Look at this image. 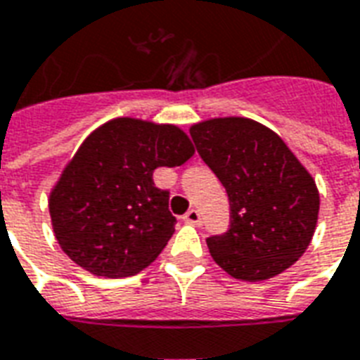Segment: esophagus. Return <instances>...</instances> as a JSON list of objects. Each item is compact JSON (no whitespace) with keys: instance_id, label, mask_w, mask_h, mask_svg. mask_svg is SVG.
I'll return each mask as SVG.
<instances>
[{"instance_id":"esophagus-1","label":"esophagus","mask_w":360,"mask_h":360,"mask_svg":"<svg viewBox=\"0 0 360 360\" xmlns=\"http://www.w3.org/2000/svg\"><path fill=\"white\" fill-rule=\"evenodd\" d=\"M183 221L188 224H200L202 223V217H200V211L198 210H188L183 217Z\"/></svg>"}]
</instances>
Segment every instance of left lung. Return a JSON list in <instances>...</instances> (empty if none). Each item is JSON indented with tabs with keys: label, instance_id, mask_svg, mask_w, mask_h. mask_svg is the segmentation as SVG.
Masks as SVG:
<instances>
[{
	"label": "left lung",
	"instance_id": "1",
	"mask_svg": "<svg viewBox=\"0 0 360 360\" xmlns=\"http://www.w3.org/2000/svg\"><path fill=\"white\" fill-rule=\"evenodd\" d=\"M191 136L230 202V229L207 238L213 260L241 281H264L295 264L319 215L308 169L276 131L245 117L204 120Z\"/></svg>",
	"mask_w": 360,
	"mask_h": 360
}]
</instances>
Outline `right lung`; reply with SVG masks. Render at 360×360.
Returning <instances> with one entry per match:
<instances>
[{"mask_svg": "<svg viewBox=\"0 0 360 360\" xmlns=\"http://www.w3.org/2000/svg\"><path fill=\"white\" fill-rule=\"evenodd\" d=\"M191 137L174 124L120 117L90 134L51 191L62 251L94 276L128 278L153 262L175 232L169 192L153 172L185 164Z\"/></svg>", "mask_w": 360, "mask_h": 360, "instance_id": "right-lung-1", "label": "right lung"}]
</instances>
